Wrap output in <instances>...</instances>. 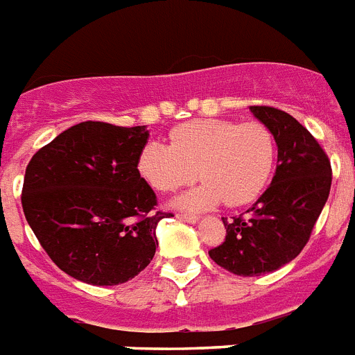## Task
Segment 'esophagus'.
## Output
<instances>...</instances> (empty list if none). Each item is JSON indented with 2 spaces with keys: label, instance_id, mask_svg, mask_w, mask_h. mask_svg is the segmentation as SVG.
Returning a JSON list of instances; mask_svg holds the SVG:
<instances>
[{
  "label": "esophagus",
  "instance_id": "34e87169",
  "mask_svg": "<svg viewBox=\"0 0 355 355\" xmlns=\"http://www.w3.org/2000/svg\"><path fill=\"white\" fill-rule=\"evenodd\" d=\"M178 219L187 220V223H198L199 217L198 215H190V214H178Z\"/></svg>",
  "mask_w": 355,
  "mask_h": 355
}]
</instances>
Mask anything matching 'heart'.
I'll return each instance as SVG.
<instances>
[{"label":"heart","instance_id":"1","mask_svg":"<svg viewBox=\"0 0 355 355\" xmlns=\"http://www.w3.org/2000/svg\"><path fill=\"white\" fill-rule=\"evenodd\" d=\"M277 138L260 122L192 120L171 131V145L148 140L138 171L153 189L172 192L199 178L205 184L175 199L187 210H207L223 201L242 207L255 201L271 180Z\"/></svg>","mask_w":355,"mask_h":355}]
</instances>
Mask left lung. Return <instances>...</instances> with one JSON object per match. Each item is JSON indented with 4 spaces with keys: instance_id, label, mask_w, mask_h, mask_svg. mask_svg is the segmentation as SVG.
<instances>
[{
    "instance_id": "1",
    "label": "left lung",
    "mask_w": 355,
    "mask_h": 355,
    "mask_svg": "<svg viewBox=\"0 0 355 355\" xmlns=\"http://www.w3.org/2000/svg\"><path fill=\"white\" fill-rule=\"evenodd\" d=\"M277 138L278 165L269 189L246 215L224 219L226 239L208 251L239 277H260L300 255L329 199L330 159L311 132L286 111L251 105Z\"/></svg>"
}]
</instances>
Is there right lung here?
<instances>
[{
    "label": "right lung",
    "mask_w": 355,
    "mask_h": 355,
    "mask_svg": "<svg viewBox=\"0 0 355 355\" xmlns=\"http://www.w3.org/2000/svg\"><path fill=\"white\" fill-rule=\"evenodd\" d=\"M145 125L83 122L30 159L23 211L53 264L91 286H118L156 253L154 190L138 171Z\"/></svg>",
    "instance_id": "add662e5"
}]
</instances>
